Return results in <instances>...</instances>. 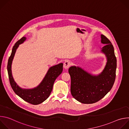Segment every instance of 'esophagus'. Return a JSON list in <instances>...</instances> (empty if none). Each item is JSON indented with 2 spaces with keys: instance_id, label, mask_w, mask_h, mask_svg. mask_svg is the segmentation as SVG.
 <instances>
[{
  "instance_id": "34e87169",
  "label": "esophagus",
  "mask_w": 129,
  "mask_h": 129,
  "mask_svg": "<svg viewBox=\"0 0 129 129\" xmlns=\"http://www.w3.org/2000/svg\"><path fill=\"white\" fill-rule=\"evenodd\" d=\"M70 65H71L70 62H69V61H65V62H64L63 67H64V68L65 69H68V68L70 67Z\"/></svg>"
}]
</instances>
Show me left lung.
<instances>
[{"label": "left lung", "mask_w": 129, "mask_h": 129, "mask_svg": "<svg viewBox=\"0 0 129 129\" xmlns=\"http://www.w3.org/2000/svg\"><path fill=\"white\" fill-rule=\"evenodd\" d=\"M101 43L106 44L101 51L105 54L107 62L99 75H92L79 66H72L68 69L71 93L83 104H93L101 100L111 89L115 80L117 61L113 46L103 35H101Z\"/></svg>", "instance_id": "left-lung-1"}]
</instances>
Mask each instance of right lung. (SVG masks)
Masks as SVG:
<instances>
[{"instance_id": "right-lung-1", "label": "right lung", "mask_w": 129, "mask_h": 129, "mask_svg": "<svg viewBox=\"0 0 129 129\" xmlns=\"http://www.w3.org/2000/svg\"><path fill=\"white\" fill-rule=\"evenodd\" d=\"M26 39L25 37H23L18 41L13 47L7 66L9 78L11 86L17 95L28 103L38 105L43 103L49 96L55 80L62 72L63 64L60 63L50 67L43 80L37 87L31 89L21 88L15 82L12 76V64L17 49Z\"/></svg>"}]
</instances>
